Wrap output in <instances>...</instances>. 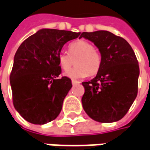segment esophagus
Masks as SVG:
<instances>
[{
	"label": "esophagus",
	"instance_id": "1",
	"mask_svg": "<svg viewBox=\"0 0 150 150\" xmlns=\"http://www.w3.org/2000/svg\"><path fill=\"white\" fill-rule=\"evenodd\" d=\"M71 83H72V85H76V84H79V83H80V82H79V81H77V80L72 79V80H71Z\"/></svg>",
	"mask_w": 150,
	"mask_h": 150
}]
</instances>
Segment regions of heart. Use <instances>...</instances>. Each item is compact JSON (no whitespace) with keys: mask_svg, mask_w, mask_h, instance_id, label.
Masks as SVG:
<instances>
[{"mask_svg":"<svg viewBox=\"0 0 150 150\" xmlns=\"http://www.w3.org/2000/svg\"><path fill=\"white\" fill-rule=\"evenodd\" d=\"M69 53L62 50L58 56L59 65L63 71H67L75 63L76 67L65 75L71 79H83L87 75L94 76L101 67L100 52L90 42L79 40L69 45Z\"/></svg>","mask_w":150,"mask_h":150,"instance_id":"heart-1","label":"heart"}]
</instances>
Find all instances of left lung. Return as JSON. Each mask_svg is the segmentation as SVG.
<instances>
[{"label":"left lung","mask_w":150,"mask_h":150,"mask_svg":"<svg viewBox=\"0 0 150 150\" xmlns=\"http://www.w3.org/2000/svg\"><path fill=\"white\" fill-rule=\"evenodd\" d=\"M82 37L94 43L102 58L96 77L83 83V110L96 122H117L127 114L138 94L137 57L126 40L109 31L83 32Z\"/></svg>","instance_id":"1"}]
</instances>
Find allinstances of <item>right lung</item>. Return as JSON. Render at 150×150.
<instances>
[{
  "instance_id": "obj_1",
  "label": "right lung",
  "mask_w": 150,
  "mask_h": 150,
  "mask_svg": "<svg viewBox=\"0 0 150 150\" xmlns=\"http://www.w3.org/2000/svg\"><path fill=\"white\" fill-rule=\"evenodd\" d=\"M80 33L43 28L29 36L17 50L10 75L13 105L28 122L45 124L60 114L72 87L71 79L59 78L58 56L67 42Z\"/></svg>"
}]
</instances>
